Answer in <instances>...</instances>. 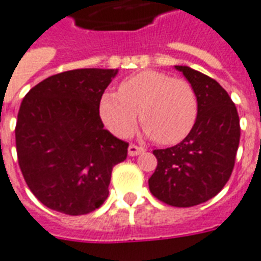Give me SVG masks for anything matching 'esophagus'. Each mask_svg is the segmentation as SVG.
<instances>
[{
  "label": "esophagus",
  "instance_id": "esophagus-1",
  "mask_svg": "<svg viewBox=\"0 0 261 261\" xmlns=\"http://www.w3.org/2000/svg\"><path fill=\"white\" fill-rule=\"evenodd\" d=\"M145 149L141 148V146H137V145L131 144L130 146H128V154L130 156H138V154H141V153H144Z\"/></svg>",
  "mask_w": 261,
  "mask_h": 261
}]
</instances>
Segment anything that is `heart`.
Returning a JSON list of instances; mask_svg holds the SVG:
<instances>
[{
  "label": "heart",
  "instance_id": "b5f03b06",
  "mask_svg": "<svg viewBox=\"0 0 261 261\" xmlns=\"http://www.w3.org/2000/svg\"><path fill=\"white\" fill-rule=\"evenodd\" d=\"M99 117L116 137L133 133L137 119L145 133L159 144L180 142L198 116V101L192 85L162 71L146 69L126 77L119 90L105 91L98 105Z\"/></svg>",
  "mask_w": 261,
  "mask_h": 261
}]
</instances>
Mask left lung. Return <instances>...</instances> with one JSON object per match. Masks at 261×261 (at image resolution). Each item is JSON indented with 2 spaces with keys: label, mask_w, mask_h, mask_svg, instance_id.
Masks as SVG:
<instances>
[{
  "label": "left lung",
  "mask_w": 261,
  "mask_h": 261,
  "mask_svg": "<svg viewBox=\"0 0 261 261\" xmlns=\"http://www.w3.org/2000/svg\"><path fill=\"white\" fill-rule=\"evenodd\" d=\"M196 91L198 116L188 137L175 146L156 149L157 167L149 190L178 208L208 201L231 176L240 145V117L227 91L215 79L186 65H175Z\"/></svg>",
  "instance_id": "1"
}]
</instances>
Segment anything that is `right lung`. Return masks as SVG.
Listing matches in <instances>:
<instances>
[{"mask_svg": "<svg viewBox=\"0 0 261 261\" xmlns=\"http://www.w3.org/2000/svg\"><path fill=\"white\" fill-rule=\"evenodd\" d=\"M117 69L82 68L46 77L25 94L16 122L20 170L33 194L61 214L104 204L113 167L128 144L104 128L99 99Z\"/></svg>", "mask_w": 261, "mask_h": 261, "instance_id": "add662e5", "label": "right lung"}]
</instances>
